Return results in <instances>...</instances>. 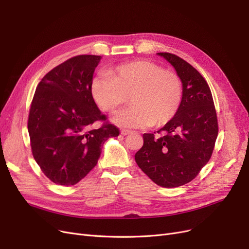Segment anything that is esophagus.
<instances>
[{
    "mask_svg": "<svg viewBox=\"0 0 249 249\" xmlns=\"http://www.w3.org/2000/svg\"><path fill=\"white\" fill-rule=\"evenodd\" d=\"M131 133V131L130 130H127V129H122V130H121V134L122 135H128V134H130Z\"/></svg>",
    "mask_w": 249,
    "mask_h": 249,
    "instance_id": "1",
    "label": "esophagus"
}]
</instances>
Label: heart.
I'll return each instance as SVG.
<instances>
[{
    "mask_svg": "<svg viewBox=\"0 0 249 249\" xmlns=\"http://www.w3.org/2000/svg\"><path fill=\"white\" fill-rule=\"evenodd\" d=\"M90 91L94 102L107 113L123 105L129 95L131 106L113 117L114 123L128 128L169 123L183 98L182 81L176 72L144 60L121 64L110 73L98 75Z\"/></svg>",
    "mask_w": 249,
    "mask_h": 249,
    "instance_id": "1",
    "label": "heart"
}]
</instances>
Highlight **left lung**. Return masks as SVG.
<instances>
[{"mask_svg":"<svg viewBox=\"0 0 249 249\" xmlns=\"http://www.w3.org/2000/svg\"><path fill=\"white\" fill-rule=\"evenodd\" d=\"M158 55L181 78L182 103L175 117L158 131L164 136L143 134L135 161L156 184L173 188L193 180L208 164L218 136V119L210 86L201 74L174 53Z\"/></svg>","mask_w":249,"mask_h":249,"instance_id":"1","label":"left lung"}]
</instances>
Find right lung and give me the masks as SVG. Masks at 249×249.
<instances>
[{"instance_id":"obj_1","label":"right lung","mask_w":249,"mask_h":249,"mask_svg":"<svg viewBox=\"0 0 249 249\" xmlns=\"http://www.w3.org/2000/svg\"><path fill=\"white\" fill-rule=\"evenodd\" d=\"M102 57L79 55L47 73L32 99L28 133L32 155L42 173L58 185L76 184L95 167L107 139L119 129L107 121L90 91ZM102 121L99 129H89Z\"/></svg>"}]
</instances>
